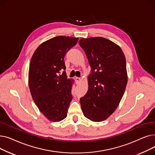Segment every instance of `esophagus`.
Listing matches in <instances>:
<instances>
[{
	"label": "esophagus",
	"mask_w": 155,
	"mask_h": 155,
	"mask_svg": "<svg viewBox=\"0 0 155 155\" xmlns=\"http://www.w3.org/2000/svg\"><path fill=\"white\" fill-rule=\"evenodd\" d=\"M80 80H81V78H80V77H76V78H75V82H76L77 84H78V82H80Z\"/></svg>",
	"instance_id": "34e87169"
}]
</instances>
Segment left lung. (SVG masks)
Here are the masks:
<instances>
[{"label":"left lung","mask_w":155,"mask_h":155,"mask_svg":"<svg viewBox=\"0 0 155 155\" xmlns=\"http://www.w3.org/2000/svg\"><path fill=\"white\" fill-rule=\"evenodd\" d=\"M79 45L91 68L81 107L85 117L101 122L115 111L124 95L127 82L125 56L118 45L102 37L82 38Z\"/></svg>","instance_id":"1"}]
</instances>
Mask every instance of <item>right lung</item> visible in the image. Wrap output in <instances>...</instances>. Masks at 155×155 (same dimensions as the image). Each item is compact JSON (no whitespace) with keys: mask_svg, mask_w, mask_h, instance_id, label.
Here are the masks:
<instances>
[{"mask_svg":"<svg viewBox=\"0 0 155 155\" xmlns=\"http://www.w3.org/2000/svg\"><path fill=\"white\" fill-rule=\"evenodd\" d=\"M78 40L69 36L53 38L40 45L31 60L29 87L32 99L52 122H59L67 116L73 98L72 84L67 78L64 57Z\"/></svg>","mask_w":155,"mask_h":155,"instance_id":"1","label":"right lung"}]
</instances>
